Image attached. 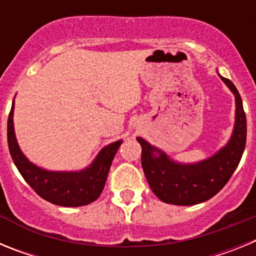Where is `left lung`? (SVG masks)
Instances as JSON below:
<instances>
[{"mask_svg":"<svg viewBox=\"0 0 256 256\" xmlns=\"http://www.w3.org/2000/svg\"><path fill=\"white\" fill-rule=\"evenodd\" d=\"M220 79L234 94V126L226 146L205 160L178 162L164 151L137 137L142 148L141 162L151 190L162 202L196 205L216 195L230 180L242 158L246 144V115L237 88L230 79Z\"/></svg>","mask_w":256,"mask_h":256,"instance_id":"obj_1","label":"left lung"}]
</instances>
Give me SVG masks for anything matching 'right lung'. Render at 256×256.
<instances>
[{
  "instance_id": "obj_1",
  "label": "right lung",
  "mask_w": 256,
  "mask_h": 256,
  "mask_svg": "<svg viewBox=\"0 0 256 256\" xmlns=\"http://www.w3.org/2000/svg\"><path fill=\"white\" fill-rule=\"evenodd\" d=\"M8 150L14 164L29 186L42 198L60 206H83L101 195L112 159L123 140L108 144L90 166L76 172H56L40 168L20 150L14 130V101L8 120Z\"/></svg>"
}]
</instances>
